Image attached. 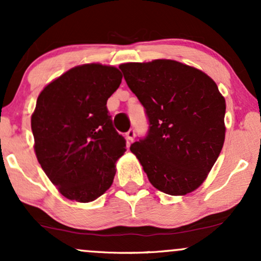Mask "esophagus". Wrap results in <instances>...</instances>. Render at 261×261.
<instances>
[{"instance_id":"34e87169","label":"esophagus","mask_w":261,"mask_h":261,"mask_svg":"<svg viewBox=\"0 0 261 261\" xmlns=\"http://www.w3.org/2000/svg\"><path fill=\"white\" fill-rule=\"evenodd\" d=\"M125 136H126V140L127 141H133L134 137H135V130H134V128H130V130L127 131Z\"/></svg>"}]
</instances>
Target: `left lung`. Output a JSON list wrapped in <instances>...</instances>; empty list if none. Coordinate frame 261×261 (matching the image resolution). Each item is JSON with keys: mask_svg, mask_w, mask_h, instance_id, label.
<instances>
[{"mask_svg": "<svg viewBox=\"0 0 261 261\" xmlns=\"http://www.w3.org/2000/svg\"><path fill=\"white\" fill-rule=\"evenodd\" d=\"M146 109L148 135L130 146L155 189L182 196L207 178L223 147L226 100L211 77L174 60L119 66Z\"/></svg>", "mask_w": 261, "mask_h": 261, "instance_id": "left-lung-1", "label": "left lung"}]
</instances>
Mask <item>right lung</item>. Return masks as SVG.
Listing matches in <instances>:
<instances>
[{
	"label": "right lung",
	"mask_w": 261,
	"mask_h": 261,
	"mask_svg": "<svg viewBox=\"0 0 261 261\" xmlns=\"http://www.w3.org/2000/svg\"><path fill=\"white\" fill-rule=\"evenodd\" d=\"M114 66L85 64L45 86L32 114L34 151L66 199L91 202L112 187L125 139L116 133L107 100L121 83Z\"/></svg>",
	"instance_id": "right-lung-1"
}]
</instances>
